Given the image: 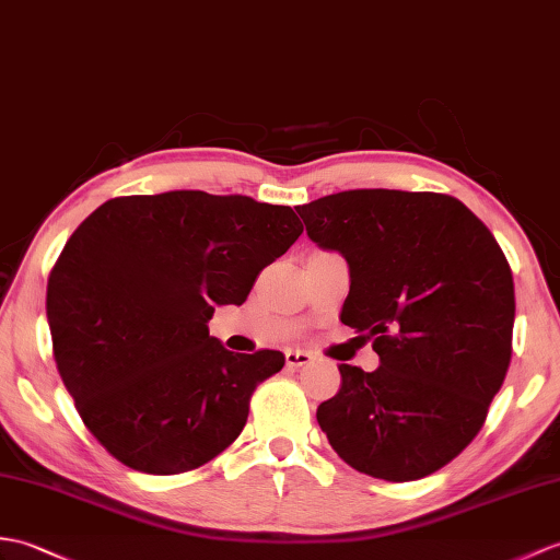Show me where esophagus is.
<instances>
[{"label":"esophagus","mask_w":560,"mask_h":560,"mask_svg":"<svg viewBox=\"0 0 560 560\" xmlns=\"http://www.w3.org/2000/svg\"><path fill=\"white\" fill-rule=\"evenodd\" d=\"M310 353H305V350H285V365H289L291 370H301L305 365H310Z\"/></svg>","instance_id":"obj_1"}]
</instances>
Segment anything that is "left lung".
<instances>
[{
	"label": "left lung",
	"instance_id": "8db88e82",
	"mask_svg": "<svg viewBox=\"0 0 560 560\" xmlns=\"http://www.w3.org/2000/svg\"><path fill=\"white\" fill-rule=\"evenodd\" d=\"M295 210L310 241L346 257L341 322L380 355L374 372L339 368V394L317 408L322 432L370 477L436 472L477 436L509 372V259L451 195L358 188Z\"/></svg>",
	"mask_w": 560,
	"mask_h": 560
}]
</instances>
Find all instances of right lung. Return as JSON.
<instances>
[{"instance_id": "1", "label": "right lung", "mask_w": 560, "mask_h": 560, "mask_svg": "<svg viewBox=\"0 0 560 560\" xmlns=\"http://www.w3.org/2000/svg\"><path fill=\"white\" fill-rule=\"evenodd\" d=\"M303 233L291 207L168 190L100 205L47 281L57 370L85 427L148 475L188 472L243 432L279 350L231 353L217 305H243L259 271Z\"/></svg>"}]
</instances>
